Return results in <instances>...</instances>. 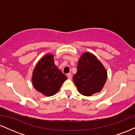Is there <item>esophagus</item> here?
<instances>
[{
  "instance_id": "obj_1",
  "label": "esophagus",
  "mask_w": 135,
  "mask_h": 135,
  "mask_svg": "<svg viewBox=\"0 0 135 135\" xmlns=\"http://www.w3.org/2000/svg\"><path fill=\"white\" fill-rule=\"evenodd\" d=\"M66 76H67L69 79H72V74H71V73H69V74H68L67 75H66Z\"/></svg>"
}]
</instances>
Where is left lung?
Returning <instances> with one entry per match:
<instances>
[{"label":"left lung","instance_id":"8db88e82","mask_svg":"<svg viewBox=\"0 0 135 135\" xmlns=\"http://www.w3.org/2000/svg\"><path fill=\"white\" fill-rule=\"evenodd\" d=\"M107 78V72L101 62L93 54L86 52L79 60L73 80L79 92L89 97L102 90Z\"/></svg>","mask_w":135,"mask_h":135}]
</instances>
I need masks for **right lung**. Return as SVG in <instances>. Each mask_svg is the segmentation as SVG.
I'll use <instances>...</instances> for the list:
<instances>
[{
  "instance_id": "add662e5",
  "label": "right lung",
  "mask_w": 135,
  "mask_h": 135,
  "mask_svg": "<svg viewBox=\"0 0 135 135\" xmlns=\"http://www.w3.org/2000/svg\"><path fill=\"white\" fill-rule=\"evenodd\" d=\"M67 77L55 65L53 55H47L34 69L32 76L33 87L44 95H54Z\"/></svg>"
}]
</instances>
